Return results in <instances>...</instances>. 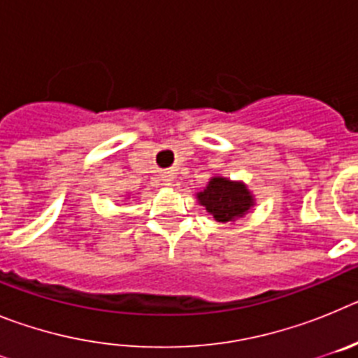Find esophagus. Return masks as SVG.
Segmentation results:
<instances>
[{
  "instance_id": "obj_1",
  "label": "esophagus",
  "mask_w": 358,
  "mask_h": 358,
  "mask_svg": "<svg viewBox=\"0 0 358 358\" xmlns=\"http://www.w3.org/2000/svg\"><path fill=\"white\" fill-rule=\"evenodd\" d=\"M172 181H173V173L172 172L163 173V182H164V185H172Z\"/></svg>"
}]
</instances>
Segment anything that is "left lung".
Masks as SVG:
<instances>
[{"mask_svg": "<svg viewBox=\"0 0 358 358\" xmlns=\"http://www.w3.org/2000/svg\"><path fill=\"white\" fill-rule=\"evenodd\" d=\"M197 201L217 222L222 224L235 222L255 206V197L248 186L220 176L211 177L206 188L197 194Z\"/></svg>", "mask_w": 358, "mask_h": 358, "instance_id": "left-lung-1", "label": "left lung"}]
</instances>
